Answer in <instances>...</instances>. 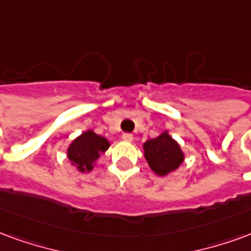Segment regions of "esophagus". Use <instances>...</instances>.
<instances>
[{
  "label": "esophagus",
  "instance_id": "1",
  "mask_svg": "<svg viewBox=\"0 0 251 251\" xmlns=\"http://www.w3.org/2000/svg\"><path fill=\"white\" fill-rule=\"evenodd\" d=\"M122 140L126 141V142H131L133 141V134H130V133H124L122 134Z\"/></svg>",
  "mask_w": 251,
  "mask_h": 251
}]
</instances>
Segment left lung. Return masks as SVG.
Instances as JSON below:
<instances>
[{
  "label": "left lung",
  "mask_w": 251,
  "mask_h": 251,
  "mask_svg": "<svg viewBox=\"0 0 251 251\" xmlns=\"http://www.w3.org/2000/svg\"><path fill=\"white\" fill-rule=\"evenodd\" d=\"M144 155L150 169L161 177L177 170L185 158L178 142L173 140L168 131H163L157 138L146 141Z\"/></svg>",
  "instance_id": "obj_1"
}]
</instances>
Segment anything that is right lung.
Instances as JSON below:
<instances>
[{"label": "right lung", "instance_id": "add662e5", "mask_svg": "<svg viewBox=\"0 0 251 251\" xmlns=\"http://www.w3.org/2000/svg\"><path fill=\"white\" fill-rule=\"evenodd\" d=\"M109 146L110 142L105 137L96 134L93 130H86L69 145L68 158L81 173L92 172L96 161Z\"/></svg>", "mask_w": 251, "mask_h": 251}]
</instances>
